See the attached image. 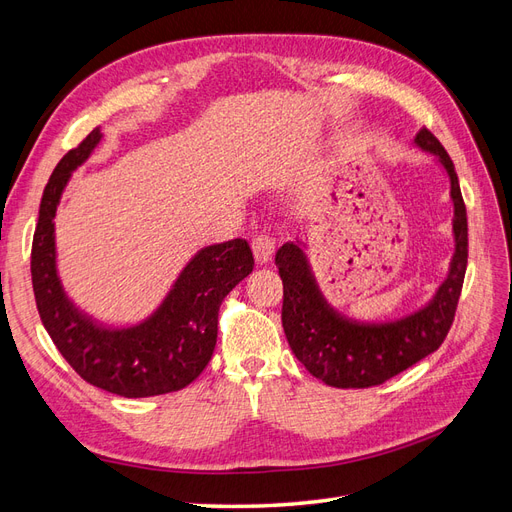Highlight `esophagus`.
<instances>
[{
	"mask_svg": "<svg viewBox=\"0 0 512 512\" xmlns=\"http://www.w3.org/2000/svg\"><path fill=\"white\" fill-rule=\"evenodd\" d=\"M252 250H254L256 260L262 265V262H269L273 258L275 241L269 235H256L252 241Z\"/></svg>",
	"mask_w": 512,
	"mask_h": 512,
	"instance_id": "esophagus-1",
	"label": "esophagus"
}]
</instances>
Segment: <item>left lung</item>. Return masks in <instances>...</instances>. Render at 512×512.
<instances>
[{"label": "left lung", "instance_id": "8db88e82", "mask_svg": "<svg viewBox=\"0 0 512 512\" xmlns=\"http://www.w3.org/2000/svg\"><path fill=\"white\" fill-rule=\"evenodd\" d=\"M414 145L444 168L453 200L455 250L446 277L425 305L386 322L348 318L322 297L299 241L284 243L275 254L284 282L282 327L288 344L309 374L335 389H367L401 374L440 348L455 318L468 267L466 205L455 164L438 138L423 128Z\"/></svg>", "mask_w": 512, "mask_h": 512}]
</instances>
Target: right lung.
Wrapping results in <instances>:
<instances>
[{"mask_svg":"<svg viewBox=\"0 0 512 512\" xmlns=\"http://www.w3.org/2000/svg\"><path fill=\"white\" fill-rule=\"evenodd\" d=\"M102 143L96 128L68 151L46 183L32 245V284L46 333L85 382L121 397H153L194 382L218 342L226 294L254 269L245 239L213 243L190 258L153 312L130 327H104L85 316L57 275L55 213L72 173Z\"/></svg>","mask_w":512,"mask_h":512,"instance_id":"right-lung-1","label":"right lung"}]
</instances>
